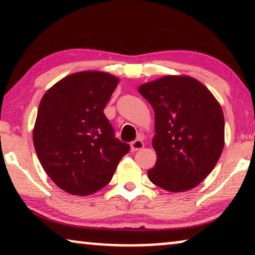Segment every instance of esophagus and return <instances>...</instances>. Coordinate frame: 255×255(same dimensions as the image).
Wrapping results in <instances>:
<instances>
[{"label": "esophagus", "mask_w": 255, "mask_h": 255, "mask_svg": "<svg viewBox=\"0 0 255 255\" xmlns=\"http://www.w3.org/2000/svg\"><path fill=\"white\" fill-rule=\"evenodd\" d=\"M141 148H144V142H142V140H140V139H137V140L131 142V149L133 152L139 151V149Z\"/></svg>", "instance_id": "1"}]
</instances>
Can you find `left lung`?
<instances>
[{"mask_svg": "<svg viewBox=\"0 0 255 255\" xmlns=\"http://www.w3.org/2000/svg\"><path fill=\"white\" fill-rule=\"evenodd\" d=\"M154 110L156 162L148 179L180 193L198 186L224 147V116L207 87L189 76H165L138 88Z\"/></svg>", "mask_w": 255, "mask_h": 255, "instance_id": "8db88e82", "label": "left lung"}]
</instances>
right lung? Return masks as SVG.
Returning a JSON list of instances; mask_svg holds the SVG:
<instances>
[{
    "mask_svg": "<svg viewBox=\"0 0 255 255\" xmlns=\"http://www.w3.org/2000/svg\"><path fill=\"white\" fill-rule=\"evenodd\" d=\"M118 82L103 72L74 73L40 101L34 148L47 175L69 194L86 196L102 189L130 151V145L115 137L103 111Z\"/></svg>",
    "mask_w": 255,
    "mask_h": 255,
    "instance_id": "obj_1",
    "label": "right lung"
}]
</instances>
